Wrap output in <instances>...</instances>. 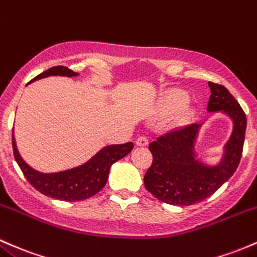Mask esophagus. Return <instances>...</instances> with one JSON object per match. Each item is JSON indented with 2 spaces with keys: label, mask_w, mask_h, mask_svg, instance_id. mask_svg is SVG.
<instances>
[{
  "label": "esophagus",
  "mask_w": 257,
  "mask_h": 257,
  "mask_svg": "<svg viewBox=\"0 0 257 257\" xmlns=\"http://www.w3.org/2000/svg\"><path fill=\"white\" fill-rule=\"evenodd\" d=\"M148 143H149L148 137H146V136H140L136 141V144H137V146H140V147L148 146Z\"/></svg>",
  "instance_id": "esophagus-1"
}]
</instances>
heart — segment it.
Wrapping results in <instances>:
<instances>
[{"mask_svg": "<svg viewBox=\"0 0 257 257\" xmlns=\"http://www.w3.org/2000/svg\"><path fill=\"white\" fill-rule=\"evenodd\" d=\"M186 100H187V94L184 93V92L172 91L161 99L160 110L163 111L164 114L175 113L176 110H178V109L186 103ZM189 114H191V111H189V109L186 108V106L182 108V110L180 111L181 117H187Z\"/></svg>", "mask_w": 257, "mask_h": 257, "instance_id": "heart-1", "label": "heart"}]
</instances>
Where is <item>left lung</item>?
Here are the masks:
<instances>
[{"instance_id": "8db88e82", "label": "left lung", "mask_w": 257, "mask_h": 257, "mask_svg": "<svg viewBox=\"0 0 257 257\" xmlns=\"http://www.w3.org/2000/svg\"><path fill=\"white\" fill-rule=\"evenodd\" d=\"M207 111L228 115L233 131L224 146L223 157L215 166L195 158L194 142L200 123L172 130L149 144L153 163L144 175V186L160 201L171 205L189 206L200 203L228 181L240 161L243 153L246 117L224 86L209 82Z\"/></svg>"}]
</instances>
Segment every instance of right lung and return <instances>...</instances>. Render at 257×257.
<instances>
[{"label": "right lung", "mask_w": 257, "mask_h": 257, "mask_svg": "<svg viewBox=\"0 0 257 257\" xmlns=\"http://www.w3.org/2000/svg\"><path fill=\"white\" fill-rule=\"evenodd\" d=\"M56 75L71 77L77 76L79 74L66 66H52L48 70L37 75L30 82L47 76H56ZM12 146L16 161L18 163L20 170L27 177L29 183L42 194L64 201L85 200L97 194L108 181L110 166L117 160L126 157L134 149L132 142L106 146L83 165L65 170V171L54 172V174H42L29 166L20 157L13 132Z\"/></svg>", "instance_id": "obj_1"}]
</instances>
